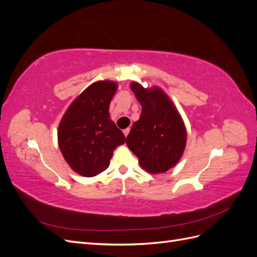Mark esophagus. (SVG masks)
<instances>
[{"label": "esophagus", "mask_w": 257, "mask_h": 257, "mask_svg": "<svg viewBox=\"0 0 257 257\" xmlns=\"http://www.w3.org/2000/svg\"><path fill=\"white\" fill-rule=\"evenodd\" d=\"M128 133H130V128H125V130L123 131V134H124V136H125V137L128 135Z\"/></svg>", "instance_id": "obj_1"}]
</instances>
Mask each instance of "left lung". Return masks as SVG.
<instances>
[{
  "instance_id": "1",
  "label": "left lung",
  "mask_w": 257,
  "mask_h": 257,
  "mask_svg": "<svg viewBox=\"0 0 257 257\" xmlns=\"http://www.w3.org/2000/svg\"><path fill=\"white\" fill-rule=\"evenodd\" d=\"M131 90L142 105V114L132 126L126 145L147 172L165 173L176 166L184 152V122L173 100L161 88H144L133 81Z\"/></svg>"
}]
</instances>
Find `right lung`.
Returning a JSON list of instances; mask_svg holds the SVG:
<instances>
[{
  "label": "right lung",
  "mask_w": 257,
  "mask_h": 257,
  "mask_svg": "<svg viewBox=\"0 0 257 257\" xmlns=\"http://www.w3.org/2000/svg\"><path fill=\"white\" fill-rule=\"evenodd\" d=\"M118 83L93 82L77 96L59 124L58 144L75 173L94 177L109 166L113 150L125 136L110 119L109 105Z\"/></svg>",
  "instance_id": "right-lung-1"
}]
</instances>
